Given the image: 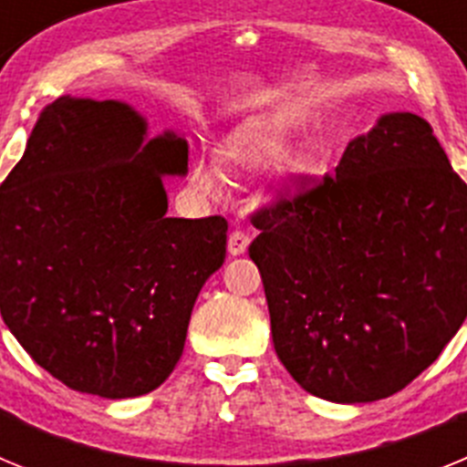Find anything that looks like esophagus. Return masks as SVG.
I'll return each instance as SVG.
<instances>
[{
  "instance_id": "1",
  "label": "esophagus",
  "mask_w": 467,
  "mask_h": 467,
  "mask_svg": "<svg viewBox=\"0 0 467 467\" xmlns=\"http://www.w3.org/2000/svg\"><path fill=\"white\" fill-rule=\"evenodd\" d=\"M247 245H250V236H247L245 231L241 229H234L229 234V253L234 254V257H238V254H245Z\"/></svg>"
}]
</instances>
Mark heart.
I'll use <instances>...</instances> for the list:
<instances>
[{"instance_id": "1", "label": "heart", "mask_w": 467, "mask_h": 467, "mask_svg": "<svg viewBox=\"0 0 467 467\" xmlns=\"http://www.w3.org/2000/svg\"><path fill=\"white\" fill-rule=\"evenodd\" d=\"M287 138V121L283 117H264L245 123L222 142L217 156H201L193 163V180L203 192H217L224 182V172H250L266 166ZM306 172V154L301 147H287L274 163L278 184L290 187Z\"/></svg>"}]
</instances>
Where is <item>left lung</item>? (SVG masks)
<instances>
[{
	"mask_svg": "<svg viewBox=\"0 0 467 467\" xmlns=\"http://www.w3.org/2000/svg\"><path fill=\"white\" fill-rule=\"evenodd\" d=\"M285 369L329 402H374L432 365L467 316V184L426 119L383 114L334 175L254 213Z\"/></svg>",
	"mask_w": 467,
	"mask_h": 467,
	"instance_id": "8db88e82",
	"label": "left lung"
}]
</instances>
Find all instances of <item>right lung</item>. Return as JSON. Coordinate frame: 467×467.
Returning a JSON list of instances; mask_svg holds the SVG:
<instances>
[{
	"label": "right lung",
	"instance_id": "add662e5",
	"mask_svg": "<svg viewBox=\"0 0 467 467\" xmlns=\"http://www.w3.org/2000/svg\"><path fill=\"white\" fill-rule=\"evenodd\" d=\"M189 150L126 102L57 98L0 187V313L32 360L72 390L138 398L171 377L224 217H168L163 175Z\"/></svg>",
	"mask_w": 467,
	"mask_h": 467
}]
</instances>
